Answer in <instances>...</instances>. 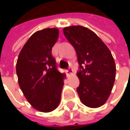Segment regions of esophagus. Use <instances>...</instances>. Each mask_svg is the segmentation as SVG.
Returning <instances> with one entry per match:
<instances>
[{
    "label": "esophagus",
    "instance_id": "34e87169",
    "mask_svg": "<svg viewBox=\"0 0 130 130\" xmlns=\"http://www.w3.org/2000/svg\"><path fill=\"white\" fill-rule=\"evenodd\" d=\"M66 74L67 75H71V74H73V73H74V71H73V69L72 68H68V69H67L66 71Z\"/></svg>",
    "mask_w": 130,
    "mask_h": 130
}]
</instances>
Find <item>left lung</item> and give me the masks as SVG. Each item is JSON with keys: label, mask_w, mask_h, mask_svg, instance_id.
Wrapping results in <instances>:
<instances>
[{"label": "left lung", "mask_w": 130, "mask_h": 130, "mask_svg": "<svg viewBox=\"0 0 130 130\" xmlns=\"http://www.w3.org/2000/svg\"><path fill=\"white\" fill-rule=\"evenodd\" d=\"M63 33L77 55L80 85L77 91L80 99L90 108L103 105L115 80L116 65L111 51L95 33L86 27H66Z\"/></svg>", "instance_id": "left-lung-1"}]
</instances>
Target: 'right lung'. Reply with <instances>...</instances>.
<instances>
[{
    "mask_svg": "<svg viewBox=\"0 0 130 130\" xmlns=\"http://www.w3.org/2000/svg\"><path fill=\"white\" fill-rule=\"evenodd\" d=\"M59 29L45 28L34 33L19 53L16 62L19 85L28 102L41 112L55 110L61 100L65 74L56 68L52 48Z\"/></svg>",
    "mask_w": 130,
    "mask_h": 130,
    "instance_id": "right-lung-1",
    "label": "right lung"
}]
</instances>
